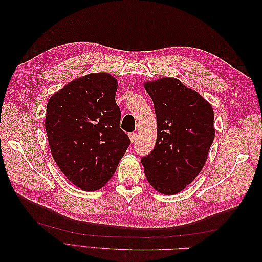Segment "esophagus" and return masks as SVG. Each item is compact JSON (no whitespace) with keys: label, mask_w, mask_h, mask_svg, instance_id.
<instances>
[{"label":"esophagus","mask_w":262,"mask_h":262,"mask_svg":"<svg viewBox=\"0 0 262 262\" xmlns=\"http://www.w3.org/2000/svg\"><path fill=\"white\" fill-rule=\"evenodd\" d=\"M129 138H130V140H131L132 143H134V142H136V140H137V133H136V132H131V133H129Z\"/></svg>","instance_id":"esophagus-1"}]
</instances>
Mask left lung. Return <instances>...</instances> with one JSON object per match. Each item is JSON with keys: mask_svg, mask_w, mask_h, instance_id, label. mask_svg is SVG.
<instances>
[{"mask_svg": "<svg viewBox=\"0 0 262 262\" xmlns=\"http://www.w3.org/2000/svg\"><path fill=\"white\" fill-rule=\"evenodd\" d=\"M153 100L157 139L142 158L145 176L156 191L172 195L194 180L207 162L215 129L210 102L177 78L145 82Z\"/></svg>", "mask_w": 262, "mask_h": 262, "instance_id": "obj_1", "label": "left lung"}]
</instances>
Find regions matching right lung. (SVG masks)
I'll return each mask as SVG.
<instances>
[{
	"instance_id": "1",
	"label": "right lung",
	"mask_w": 262,
	"mask_h": 262,
	"mask_svg": "<svg viewBox=\"0 0 262 262\" xmlns=\"http://www.w3.org/2000/svg\"><path fill=\"white\" fill-rule=\"evenodd\" d=\"M117 89L113 75L91 73L62 87L47 104L51 154L66 177L84 191L104 187L130 145L119 125Z\"/></svg>"
}]
</instances>
